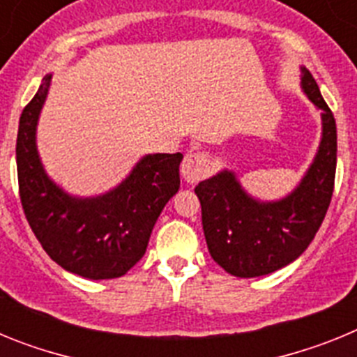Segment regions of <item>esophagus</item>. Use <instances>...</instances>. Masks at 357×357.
Returning a JSON list of instances; mask_svg holds the SVG:
<instances>
[{
	"label": "esophagus",
	"mask_w": 357,
	"mask_h": 357,
	"mask_svg": "<svg viewBox=\"0 0 357 357\" xmlns=\"http://www.w3.org/2000/svg\"><path fill=\"white\" fill-rule=\"evenodd\" d=\"M182 178L189 184H197L209 173V159L202 151H189L185 153L181 166Z\"/></svg>",
	"instance_id": "esophagus-1"
}]
</instances>
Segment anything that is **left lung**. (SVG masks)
Wrapping results in <instances>:
<instances>
[{"mask_svg": "<svg viewBox=\"0 0 357 357\" xmlns=\"http://www.w3.org/2000/svg\"><path fill=\"white\" fill-rule=\"evenodd\" d=\"M302 91L321 110V139L301 184L288 197L261 202L223 169L195 188L209 254L227 273L259 277L302 255L320 229L336 175V121L317 80L302 66Z\"/></svg>", "mask_w": 357, "mask_h": 357, "instance_id": "left-lung-1", "label": "left lung"}]
</instances>
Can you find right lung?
Returning a JSON list of instances; mask_svg holds the SVG:
<instances>
[{"label": "right lung", "mask_w": 357, "mask_h": 357, "mask_svg": "<svg viewBox=\"0 0 357 357\" xmlns=\"http://www.w3.org/2000/svg\"><path fill=\"white\" fill-rule=\"evenodd\" d=\"M52 75L19 118L15 160L24 216L46 254L85 279L121 277L146 252L151 229L181 188L182 153H150L105 195L71 197L46 175L37 151L40 109Z\"/></svg>", "instance_id": "1"}]
</instances>
